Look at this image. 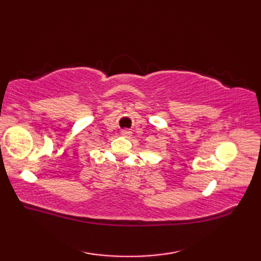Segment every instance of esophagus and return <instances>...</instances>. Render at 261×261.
<instances>
[{
  "instance_id": "34e87169",
  "label": "esophagus",
  "mask_w": 261,
  "mask_h": 261,
  "mask_svg": "<svg viewBox=\"0 0 261 261\" xmlns=\"http://www.w3.org/2000/svg\"><path fill=\"white\" fill-rule=\"evenodd\" d=\"M121 135L124 136V137H129L131 135V132L129 130H122L121 131Z\"/></svg>"
}]
</instances>
